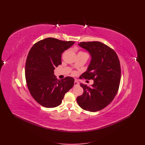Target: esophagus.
<instances>
[{
  "instance_id": "esophagus-1",
  "label": "esophagus",
  "mask_w": 145,
  "mask_h": 145,
  "mask_svg": "<svg viewBox=\"0 0 145 145\" xmlns=\"http://www.w3.org/2000/svg\"><path fill=\"white\" fill-rule=\"evenodd\" d=\"M79 85V83L78 82H77L76 80H75L74 81V85Z\"/></svg>"
}]
</instances>
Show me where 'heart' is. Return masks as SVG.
<instances>
[{
  "instance_id": "1",
  "label": "heart",
  "mask_w": 145,
  "mask_h": 145,
  "mask_svg": "<svg viewBox=\"0 0 145 145\" xmlns=\"http://www.w3.org/2000/svg\"><path fill=\"white\" fill-rule=\"evenodd\" d=\"M79 53H85V52H80ZM73 73V74H74V73H75V72H74Z\"/></svg>"
}]
</instances>
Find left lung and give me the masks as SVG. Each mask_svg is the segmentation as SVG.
Returning a JSON list of instances; mask_svg holds the SVG:
<instances>
[{
  "label": "left lung",
  "instance_id": "1",
  "mask_svg": "<svg viewBox=\"0 0 145 145\" xmlns=\"http://www.w3.org/2000/svg\"><path fill=\"white\" fill-rule=\"evenodd\" d=\"M79 45L92 56L88 69L81 76L93 80V84L90 87L80 83L84 92L76 101L84 110L96 112L108 106L117 94L121 76L120 62L114 50L101 42H81Z\"/></svg>",
  "mask_w": 145,
  "mask_h": 145
}]
</instances>
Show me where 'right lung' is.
Wrapping results in <instances>:
<instances>
[{
  "label": "right lung",
  "mask_w": 145,
  "mask_h": 145,
  "mask_svg": "<svg viewBox=\"0 0 145 145\" xmlns=\"http://www.w3.org/2000/svg\"><path fill=\"white\" fill-rule=\"evenodd\" d=\"M74 42L48 37L35 43L26 60L25 76L28 89L35 100L46 108L60 105L74 79L66 76L57 80L54 69L61 64V54Z\"/></svg>",
  "instance_id": "1"
}]
</instances>
